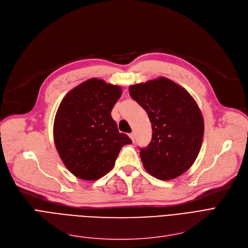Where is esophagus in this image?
Here are the masks:
<instances>
[{"label": "esophagus", "instance_id": "esophagus-1", "mask_svg": "<svg viewBox=\"0 0 248 248\" xmlns=\"http://www.w3.org/2000/svg\"><path fill=\"white\" fill-rule=\"evenodd\" d=\"M129 136H130L131 140H132V141H133V142H134V140H135V134H134V132H132V133H130V134H129Z\"/></svg>", "mask_w": 248, "mask_h": 248}]
</instances>
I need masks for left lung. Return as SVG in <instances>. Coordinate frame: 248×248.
<instances>
[{
  "instance_id": "1",
  "label": "left lung",
  "mask_w": 248,
  "mask_h": 248,
  "mask_svg": "<svg viewBox=\"0 0 248 248\" xmlns=\"http://www.w3.org/2000/svg\"><path fill=\"white\" fill-rule=\"evenodd\" d=\"M129 93L151 122L150 143L140 148L144 169L162 181L178 178L192 167L201 149V110L187 91L163 77L130 86Z\"/></svg>"
}]
</instances>
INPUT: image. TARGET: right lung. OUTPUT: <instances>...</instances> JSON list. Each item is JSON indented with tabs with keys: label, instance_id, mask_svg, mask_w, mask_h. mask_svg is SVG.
I'll use <instances>...</instances> for the list:
<instances>
[{
	"label": "right lung",
	"instance_id": "right-lung-1",
	"mask_svg": "<svg viewBox=\"0 0 248 248\" xmlns=\"http://www.w3.org/2000/svg\"><path fill=\"white\" fill-rule=\"evenodd\" d=\"M121 87L90 78L73 89L57 109L53 138L66 169L77 178L101 179L109 172L121 148L132 141L120 133L111 116Z\"/></svg>",
	"mask_w": 248,
	"mask_h": 248
}]
</instances>
